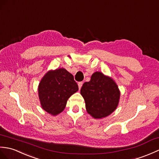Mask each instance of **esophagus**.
<instances>
[{
	"label": "esophagus",
	"instance_id": "esophagus-1",
	"mask_svg": "<svg viewBox=\"0 0 159 159\" xmlns=\"http://www.w3.org/2000/svg\"><path fill=\"white\" fill-rule=\"evenodd\" d=\"M83 82H79V83H78V86H79V90L80 89V88H81V87L83 86Z\"/></svg>",
	"mask_w": 159,
	"mask_h": 159
}]
</instances>
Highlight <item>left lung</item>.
<instances>
[{"label": "left lung", "instance_id": "obj_1", "mask_svg": "<svg viewBox=\"0 0 159 159\" xmlns=\"http://www.w3.org/2000/svg\"><path fill=\"white\" fill-rule=\"evenodd\" d=\"M85 102L87 112L95 119H102L112 114L117 108L120 91L114 80L100 72H95L89 82L80 89Z\"/></svg>", "mask_w": 159, "mask_h": 159}]
</instances>
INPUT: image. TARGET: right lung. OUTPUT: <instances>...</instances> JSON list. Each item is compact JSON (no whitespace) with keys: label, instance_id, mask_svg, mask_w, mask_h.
<instances>
[{"label":"right lung","instance_id":"obj_1","mask_svg":"<svg viewBox=\"0 0 159 159\" xmlns=\"http://www.w3.org/2000/svg\"><path fill=\"white\" fill-rule=\"evenodd\" d=\"M79 90L74 76L64 68L47 72L39 84L42 108L55 116L64 110L68 98Z\"/></svg>","mask_w":159,"mask_h":159}]
</instances>
